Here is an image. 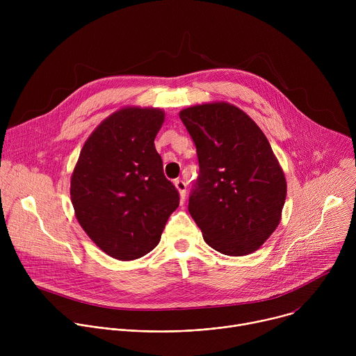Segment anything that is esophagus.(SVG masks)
Masks as SVG:
<instances>
[{
  "label": "esophagus",
  "instance_id": "34e87169",
  "mask_svg": "<svg viewBox=\"0 0 356 356\" xmlns=\"http://www.w3.org/2000/svg\"><path fill=\"white\" fill-rule=\"evenodd\" d=\"M173 183H175L177 191H179V194H180V200L184 201V198H186V191H187V190H186V188H187V184H186L183 180H180V179H176Z\"/></svg>",
  "mask_w": 356,
  "mask_h": 356
}]
</instances>
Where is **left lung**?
<instances>
[{
    "label": "left lung",
    "mask_w": 356,
    "mask_h": 356,
    "mask_svg": "<svg viewBox=\"0 0 356 356\" xmlns=\"http://www.w3.org/2000/svg\"><path fill=\"white\" fill-rule=\"evenodd\" d=\"M179 117L200 165L188 213L213 249L229 257L249 255L277 228L287 191L268 138L228 103L193 106Z\"/></svg>",
    "instance_id": "left-lung-1"
}]
</instances>
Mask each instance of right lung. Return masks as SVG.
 <instances>
[{"label":"right lung","mask_w":356,"mask_h":356,"mask_svg":"<svg viewBox=\"0 0 356 356\" xmlns=\"http://www.w3.org/2000/svg\"><path fill=\"white\" fill-rule=\"evenodd\" d=\"M163 121L159 108L118 110L88 136L72 175L79 224L118 261H134L154 249L179 207L177 188L165 177L155 147Z\"/></svg>","instance_id":"obj_1"}]
</instances>
